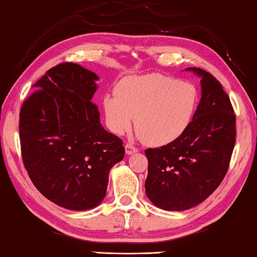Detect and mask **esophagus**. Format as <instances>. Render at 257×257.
<instances>
[{
	"label": "esophagus",
	"instance_id": "esophagus-1",
	"mask_svg": "<svg viewBox=\"0 0 257 257\" xmlns=\"http://www.w3.org/2000/svg\"><path fill=\"white\" fill-rule=\"evenodd\" d=\"M124 149H125V154H128V155L136 153V152L138 151V150L136 149V147H135V146L132 145V144H125Z\"/></svg>",
	"mask_w": 257,
	"mask_h": 257
}]
</instances>
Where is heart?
<instances>
[{
	"instance_id": "b5f03b06",
	"label": "heart",
	"mask_w": 257,
	"mask_h": 257,
	"mask_svg": "<svg viewBox=\"0 0 257 257\" xmlns=\"http://www.w3.org/2000/svg\"><path fill=\"white\" fill-rule=\"evenodd\" d=\"M116 94L104 98L108 127L123 135L136 119L138 138L152 146L178 141L193 122L201 98L196 84L163 73L125 78Z\"/></svg>"
}]
</instances>
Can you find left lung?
Returning <instances> with one entry per match:
<instances>
[{"instance_id":"left-lung-1","label":"left lung","mask_w":257,"mask_h":257,"mask_svg":"<svg viewBox=\"0 0 257 257\" xmlns=\"http://www.w3.org/2000/svg\"><path fill=\"white\" fill-rule=\"evenodd\" d=\"M186 70L201 77L193 122L178 141L145 151L146 195L165 211L188 210L205 201L222 182L236 142V115L222 85L202 69Z\"/></svg>"}]
</instances>
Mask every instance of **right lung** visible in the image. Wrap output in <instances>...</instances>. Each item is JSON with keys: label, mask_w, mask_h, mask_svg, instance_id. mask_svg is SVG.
I'll use <instances>...</instances> for the list:
<instances>
[{"label": "right lung", "mask_w": 257, "mask_h": 257, "mask_svg": "<svg viewBox=\"0 0 257 257\" xmlns=\"http://www.w3.org/2000/svg\"><path fill=\"white\" fill-rule=\"evenodd\" d=\"M96 80V73L79 64H58L33 85L20 111L21 155L30 180L68 210L96 207L110 170L124 156L122 141L99 122L92 102Z\"/></svg>", "instance_id": "right-lung-1"}]
</instances>
